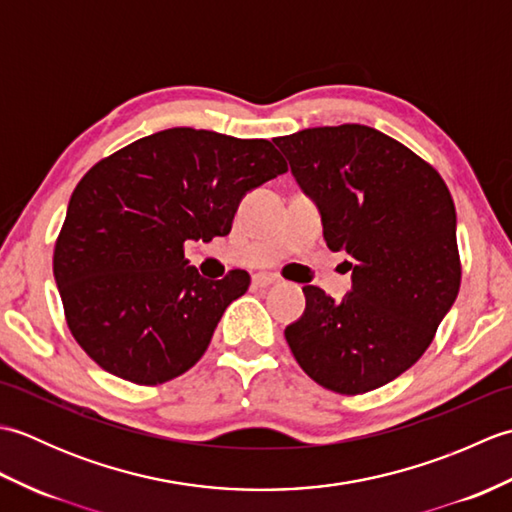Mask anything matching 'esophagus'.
Wrapping results in <instances>:
<instances>
[{
  "mask_svg": "<svg viewBox=\"0 0 512 512\" xmlns=\"http://www.w3.org/2000/svg\"><path fill=\"white\" fill-rule=\"evenodd\" d=\"M275 281H277V277H273V275H255L253 286L255 288H268L270 284H275Z\"/></svg>",
  "mask_w": 512,
  "mask_h": 512,
  "instance_id": "34e87169",
  "label": "esophagus"
}]
</instances>
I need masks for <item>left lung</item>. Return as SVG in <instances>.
<instances>
[{
	"instance_id": "1",
	"label": "left lung",
	"mask_w": 512,
	"mask_h": 512,
	"mask_svg": "<svg viewBox=\"0 0 512 512\" xmlns=\"http://www.w3.org/2000/svg\"><path fill=\"white\" fill-rule=\"evenodd\" d=\"M301 189L317 200L330 250L352 257V292L306 286L286 341L314 383L343 396L398 378L427 352L458 297L455 206L440 173L374 127L345 123L279 136Z\"/></svg>"
}]
</instances>
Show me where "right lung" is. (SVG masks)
Here are the masks:
<instances>
[{
	"mask_svg": "<svg viewBox=\"0 0 512 512\" xmlns=\"http://www.w3.org/2000/svg\"><path fill=\"white\" fill-rule=\"evenodd\" d=\"M288 171L266 138L173 127L134 140L85 173L54 244L65 323L92 361L160 385L200 361L246 270L204 279L189 239L224 237L244 193Z\"/></svg>",
	"mask_w": 512,
	"mask_h": 512,
	"instance_id": "add662e5",
	"label": "right lung"
}]
</instances>
